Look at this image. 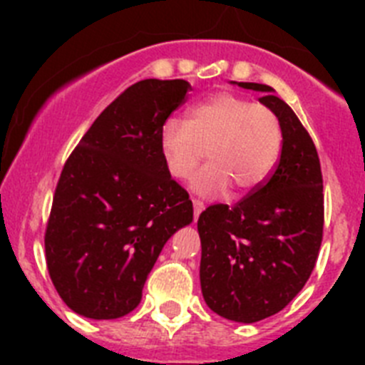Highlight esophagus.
Returning <instances> with one entry per match:
<instances>
[{
    "mask_svg": "<svg viewBox=\"0 0 365 365\" xmlns=\"http://www.w3.org/2000/svg\"><path fill=\"white\" fill-rule=\"evenodd\" d=\"M192 202H193V221H197L199 214H201V212H202L205 205H202V202L199 201V199H192Z\"/></svg>",
    "mask_w": 365,
    "mask_h": 365,
    "instance_id": "obj_1",
    "label": "esophagus"
}]
</instances>
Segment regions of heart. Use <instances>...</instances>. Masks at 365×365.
Returning <instances> with one entry per match:
<instances>
[{"label": "heart", "instance_id": "1", "mask_svg": "<svg viewBox=\"0 0 365 365\" xmlns=\"http://www.w3.org/2000/svg\"><path fill=\"white\" fill-rule=\"evenodd\" d=\"M283 131L276 111L232 93H217L188 109V120L168 118L160 128V151L168 172L188 179L206 153L212 159L193 179L201 195H221L234 186L259 188L279 159Z\"/></svg>", "mask_w": 365, "mask_h": 365}]
</instances>
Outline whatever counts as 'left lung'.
I'll return each mask as SVG.
<instances>
[{"label": "left lung", "instance_id": "left-lung-1", "mask_svg": "<svg viewBox=\"0 0 365 365\" xmlns=\"http://www.w3.org/2000/svg\"><path fill=\"white\" fill-rule=\"evenodd\" d=\"M259 102L282 122L279 160L269 179L230 208L208 206L197 221L201 291L215 314L254 324L276 314L307 283L324 235V179L311 135L265 83Z\"/></svg>", "mask_w": 365, "mask_h": 365}]
</instances>
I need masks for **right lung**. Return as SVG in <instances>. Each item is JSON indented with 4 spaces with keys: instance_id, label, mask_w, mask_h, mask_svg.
Wrapping results in <instances>:
<instances>
[{
    "instance_id": "1",
    "label": "right lung",
    "mask_w": 365,
    "mask_h": 365,
    "mask_svg": "<svg viewBox=\"0 0 365 365\" xmlns=\"http://www.w3.org/2000/svg\"><path fill=\"white\" fill-rule=\"evenodd\" d=\"M190 89L186 80L133 83L69 155L45 230V261L76 314H130L166 241L192 222L188 192L160 151V128Z\"/></svg>"
}]
</instances>
